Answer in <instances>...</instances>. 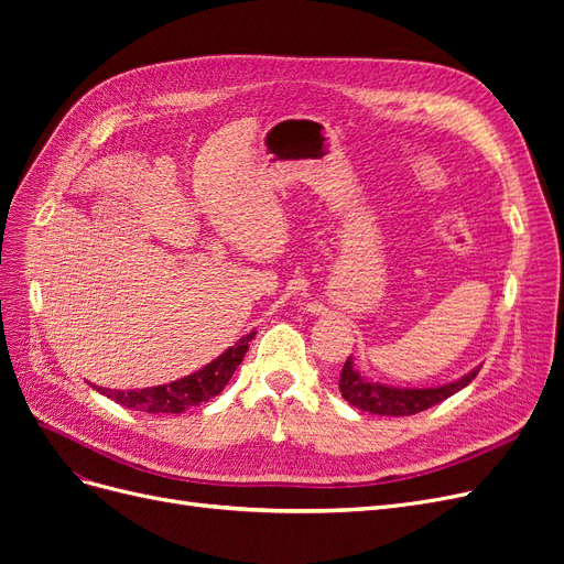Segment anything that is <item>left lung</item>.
Masks as SVG:
<instances>
[{
    "label": "left lung",
    "mask_w": 564,
    "mask_h": 564,
    "mask_svg": "<svg viewBox=\"0 0 564 564\" xmlns=\"http://www.w3.org/2000/svg\"><path fill=\"white\" fill-rule=\"evenodd\" d=\"M477 371H480V367L468 371L466 377L435 388H395L365 379L362 373L352 367V357H348L344 369H340L338 390L348 404L362 409V412L379 416H412L423 412V409H431L442 400L452 398L460 388H466L477 377Z\"/></svg>",
    "instance_id": "left-lung-1"
}]
</instances>
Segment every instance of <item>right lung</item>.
Returning a JSON list of instances; mask_svg holds the SVG:
<instances>
[{
    "instance_id": "right-lung-1",
    "label": "right lung",
    "mask_w": 564,
    "mask_h": 564,
    "mask_svg": "<svg viewBox=\"0 0 564 564\" xmlns=\"http://www.w3.org/2000/svg\"><path fill=\"white\" fill-rule=\"evenodd\" d=\"M256 336V332H249L230 346L224 355H218L214 362L202 367L199 371L191 373V377H183L178 381H172L166 386H152L141 390H108V388H96L104 392L117 404L127 409H135V412H148V414H181L185 409L197 406L202 402H209L216 398L226 383L232 379L235 369L240 367L242 357L249 350V340Z\"/></svg>"
}]
</instances>
